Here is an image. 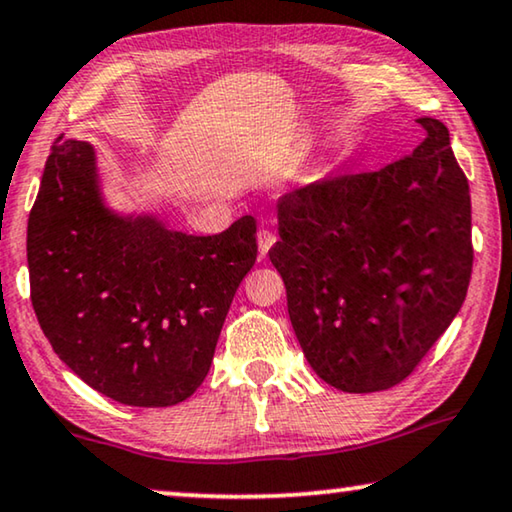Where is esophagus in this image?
I'll return each instance as SVG.
<instances>
[{
	"mask_svg": "<svg viewBox=\"0 0 512 512\" xmlns=\"http://www.w3.org/2000/svg\"><path fill=\"white\" fill-rule=\"evenodd\" d=\"M274 242H277V235L268 231V228H261V231H258V251H261V256L268 254Z\"/></svg>",
	"mask_w": 512,
	"mask_h": 512,
	"instance_id": "34e87169",
	"label": "esophagus"
}]
</instances>
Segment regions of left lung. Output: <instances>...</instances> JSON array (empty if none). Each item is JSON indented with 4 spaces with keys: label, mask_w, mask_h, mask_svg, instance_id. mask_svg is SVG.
<instances>
[{
    "label": "left lung",
    "mask_w": 512,
    "mask_h": 512,
    "mask_svg": "<svg viewBox=\"0 0 512 512\" xmlns=\"http://www.w3.org/2000/svg\"><path fill=\"white\" fill-rule=\"evenodd\" d=\"M374 173L325 177L277 203L270 261L311 369L332 388L402 383L453 323L471 281V196L446 124Z\"/></svg>",
    "instance_id": "left-lung-1"
}]
</instances>
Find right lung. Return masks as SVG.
I'll return each mask as SVG.
<instances>
[{
    "label": "right lung",
    "mask_w": 512,
    "mask_h": 512,
    "mask_svg": "<svg viewBox=\"0 0 512 512\" xmlns=\"http://www.w3.org/2000/svg\"><path fill=\"white\" fill-rule=\"evenodd\" d=\"M256 254L251 214L207 238L117 217L92 145L50 147L27 224L32 307L59 360L101 395L150 409L194 395Z\"/></svg>",
    "instance_id": "right-lung-1"
}]
</instances>
